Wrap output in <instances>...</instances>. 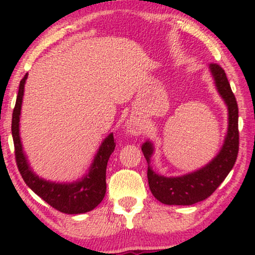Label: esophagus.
<instances>
[{"label": "esophagus", "instance_id": "34e87169", "mask_svg": "<svg viewBox=\"0 0 255 255\" xmlns=\"http://www.w3.org/2000/svg\"><path fill=\"white\" fill-rule=\"evenodd\" d=\"M142 130H144V125L137 120H130L127 123V131L132 135H139L141 134Z\"/></svg>", "mask_w": 255, "mask_h": 255}]
</instances>
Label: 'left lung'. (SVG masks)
Here are the masks:
<instances>
[{
    "label": "left lung",
    "instance_id": "obj_1",
    "mask_svg": "<svg viewBox=\"0 0 255 255\" xmlns=\"http://www.w3.org/2000/svg\"><path fill=\"white\" fill-rule=\"evenodd\" d=\"M209 71L216 89L228 107V131L217 155L202 168L191 173L181 176H163L151 167V158L154 153L153 142L146 140L141 145V151L148 163L149 189L153 196L163 204L191 205L205 200L217 189L235 166L239 151L238 106L224 69L217 64H210Z\"/></svg>",
    "mask_w": 255,
    "mask_h": 255
}]
</instances>
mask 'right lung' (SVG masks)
<instances>
[{
  "label": "right lung",
  "instance_id": "obj_1",
  "mask_svg": "<svg viewBox=\"0 0 255 255\" xmlns=\"http://www.w3.org/2000/svg\"><path fill=\"white\" fill-rule=\"evenodd\" d=\"M27 74L19 83L18 95H17L15 109L12 113L11 133L15 145L16 162L20 175L26 186L37 194L38 196L57 209L60 212L69 215L85 214L95 209L104 198L107 191L106 172L108 160L114 152L115 142L114 134L109 133L102 141L94 160L90 165L88 173L81 179L73 182H53L39 177L31 168L27 156L23 151V145L19 135V120L22 110L24 86H25Z\"/></svg>",
  "mask_w": 255,
  "mask_h": 255
}]
</instances>
